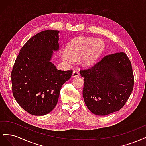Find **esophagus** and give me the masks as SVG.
I'll use <instances>...</instances> for the list:
<instances>
[{
    "label": "esophagus",
    "mask_w": 146,
    "mask_h": 146,
    "mask_svg": "<svg viewBox=\"0 0 146 146\" xmlns=\"http://www.w3.org/2000/svg\"><path fill=\"white\" fill-rule=\"evenodd\" d=\"M80 76V74L77 70H74L72 73V77H77Z\"/></svg>",
    "instance_id": "esophagus-1"
}]
</instances>
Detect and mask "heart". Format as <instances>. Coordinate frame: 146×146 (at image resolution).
<instances>
[{
    "label": "heart",
    "instance_id": "b5f03b06",
    "mask_svg": "<svg viewBox=\"0 0 146 146\" xmlns=\"http://www.w3.org/2000/svg\"><path fill=\"white\" fill-rule=\"evenodd\" d=\"M105 44L101 39L91 37H78L70 42L66 50L61 52L63 60L69 61L70 57L77 58L81 57V62L85 66L93 64L103 52Z\"/></svg>",
    "mask_w": 146,
    "mask_h": 146
}]
</instances>
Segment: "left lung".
Here are the masks:
<instances>
[{"label":"left lung","instance_id":"1","mask_svg":"<svg viewBox=\"0 0 146 146\" xmlns=\"http://www.w3.org/2000/svg\"><path fill=\"white\" fill-rule=\"evenodd\" d=\"M83 96L92 113L105 116L121 110L133 89L131 63L124 52L105 55L91 68L81 70Z\"/></svg>","mask_w":146,"mask_h":146}]
</instances>
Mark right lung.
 <instances>
[{
    "label": "right lung",
    "instance_id": "obj_1",
    "mask_svg": "<svg viewBox=\"0 0 146 146\" xmlns=\"http://www.w3.org/2000/svg\"><path fill=\"white\" fill-rule=\"evenodd\" d=\"M58 30H47L35 35L20 50L11 72L13 94L25 111L35 116L52 111L58 102L62 85L72 70L56 69L50 62L59 50Z\"/></svg>",
    "mask_w": 146,
    "mask_h": 146
}]
</instances>
